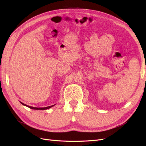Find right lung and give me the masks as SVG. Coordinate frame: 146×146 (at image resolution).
Returning a JSON list of instances; mask_svg holds the SVG:
<instances>
[{"mask_svg":"<svg viewBox=\"0 0 146 146\" xmlns=\"http://www.w3.org/2000/svg\"><path fill=\"white\" fill-rule=\"evenodd\" d=\"M20 103H21L22 105H24V106H27V107H28V108H31V109L35 110H48V109H49V108H51L53 107L54 106V105H56V104H55V105H52V106H49L44 107V108H36V107H32V106H28V105H26V104H24V103H22V102H20Z\"/></svg>","mask_w":146,"mask_h":146,"instance_id":"add662e5","label":"right lung"}]
</instances>
